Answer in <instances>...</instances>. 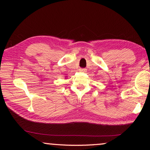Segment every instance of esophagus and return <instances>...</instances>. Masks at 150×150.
I'll use <instances>...</instances> for the list:
<instances>
[{
	"label": "esophagus",
	"instance_id": "34e87169",
	"mask_svg": "<svg viewBox=\"0 0 150 150\" xmlns=\"http://www.w3.org/2000/svg\"><path fill=\"white\" fill-rule=\"evenodd\" d=\"M79 71L85 73L86 72V69H85V68H81V69H79Z\"/></svg>",
	"mask_w": 150,
	"mask_h": 150
}]
</instances>
